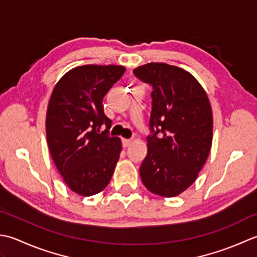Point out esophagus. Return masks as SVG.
Instances as JSON below:
<instances>
[{
	"label": "esophagus",
	"instance_id": "obj_1",
	"mask_svg": "<svg viewBox=\"0 0 257 257\" xmlns=\"http://www.w3.org/2000/svg\"><path fill=\"white\" fill-rule=\"evenodd\" d=\"M133 143V140H127V139H123L122 140V145L123 148H128V146Z\"/></svg>",
	"mask_w": 257,
	"mask_h": 257
}]
</instances>
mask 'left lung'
<instances>
[{
	"instance_id": "1",
	"label": "left lung",
	"mask_w": 257,
	"mask_h": 257,
	"mask_svg": "<svg viewBox=\"0 0 257 257\" xmlns=\"http://www.w3.org/2000/svg\"><path fill=\"white\" fill-rule=\"evenodd\" d=\"M152 86L148 154L140 167L145 187L173 197L195 182L211 150L213 115L205 91L190 73L164 63L133 71Z\"/></svg>"
}]
</instances>
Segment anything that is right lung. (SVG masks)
<instances>
[{
    "instance_id": "add662e5",
    "label": "right lung",
    "mask_w": 257,
    "mask_h": 257,
    "mask_svg": "<svg viewBox=\"0 0 257 257\" xmlns=\"http://www.w3.org/2000/svg\"><path fill=\"white\" fill-rule=\"evenodd\" d=\"M124 72L117 65L78 66L52 92L46 113L50 153L67 186L80 195L102 192L118 161L121 140L109 136L112 121L102 103Z\"/></svg>"
}]
</instances>
